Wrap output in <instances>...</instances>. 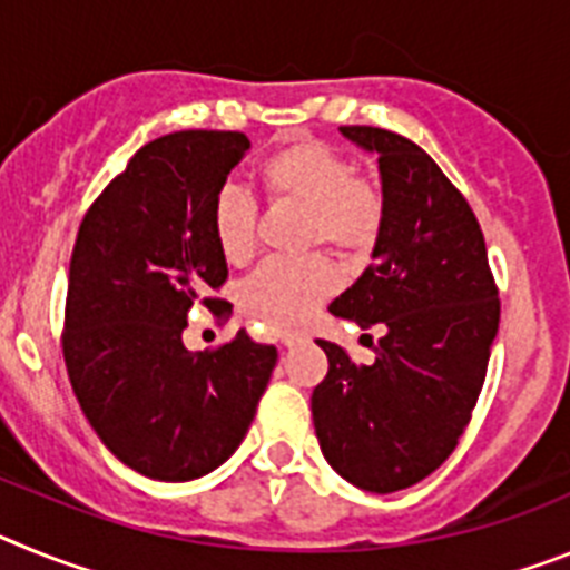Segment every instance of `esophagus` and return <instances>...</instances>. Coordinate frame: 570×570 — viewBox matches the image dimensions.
<instances>
[{
  "instance_id": "1",
  "label": "esophagus",
  "mask_w": 570,
  "mask_h": 570,
  "mask_svg": "<svg viewBox=\"0 0 570 570\" xmlns=\"http://www.w3.org/2000/svg\"><path fill=\"white\" fill-rule=\"evenodd\" d=\"M276 340H279L285 347H294V345H299V342H305V331L285 328V331H279V334H276Z\"/></svg>"
}]
</instances>
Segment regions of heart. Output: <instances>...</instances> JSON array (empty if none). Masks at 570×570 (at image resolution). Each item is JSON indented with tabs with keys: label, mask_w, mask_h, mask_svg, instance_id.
Segmentation results:
<instances>
[{
	"label": "heart",
	"mask_w": 570,
	"mask_h": 570,
	"mask_svg": "<svg viewBox=\"0 0 570 570\" xmlns=\"http://www.w3.org/2000/svg\"><path fill=\"white\" fill-rule=\"evenodd\" d=\"M268 196L305 205L302 242L314 248L328 242L345 256H365L385 225V199L371 179L354 176L340 150L316 139H288L256 168ZM210 236L230 265H245L256 250V203L248 190L223 185L210 203ZM328 256L271 259L242 282V311L265 328L305 320L336 288Z\"/></svg>",
	"instance_id": "obj_1"
}]
</instances>
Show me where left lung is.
<instances>
[{
    "label": "left lung",
    "mask_w": 570,
    "mask_h": 570,
    "mask_svg": "<svg viewBox=\"0 0 570 570\" xmlns=\"http://www.w3.org/2000/svg\"><path fill=\"white\" fill-rule=\"evenodd\" d=\"M340 134L376 154L385 225L374 262L328 311L382 336L371 365L320 340L328 374L311 411L342 480L394 493L434 473L460 442L500 328V294L480 223L440 165L394 130L345 125Z\"/></svg>",
    "instance_id": "left-lung-1"
}]
</instances>
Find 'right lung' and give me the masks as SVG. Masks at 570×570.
<instances>
[{"mask_svg": "<svg viewBox=\"0 0 570 570\" xmlns=\"http://www.w3.org/2000/svg\"><path fill=\"white\" fill-rule=\"evenodd\" d=\"M250 148L239 130H179L134 154L79 225L65 302V365L82 414L110 454L142 476L188 482L223 465L248 434L276 347L245 331L188 351L196 302L228 279L210 203Z\"/></svg>", "mask_w": 570, "mask_h": 570, "instance_id": "1", "label": "right lung"}]
</instances>
